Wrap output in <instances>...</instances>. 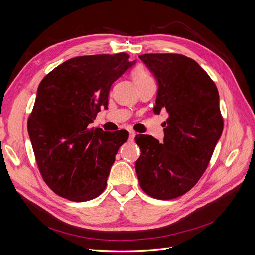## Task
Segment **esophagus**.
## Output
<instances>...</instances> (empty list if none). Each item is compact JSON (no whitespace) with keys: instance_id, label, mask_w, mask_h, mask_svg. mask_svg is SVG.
<instances>
[{"instance_id":"1","label":"esophagus","mask_w":255,"mask_h":255,"mask_svg":"<svg viewBox=\"0 0 255 255\" xmlns=\"http://www.w3.org/2000/svg\"><path fill=\"white\" fill-rule=\"evenodd\" d=\"M135 136H136V133L133 132V130H129V139L133 140L134 138H135Z\"/></svg>"}]
</instances>
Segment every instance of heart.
<instances>
[{
	"label": "heart",
	"instance_id": "b5f03b06",
	"mask_svg": "<svg viewBox=\"0 0 255 255\" xmlns=\"http://www.w3.org/2000/svg\"><path fill=\"white\" fill-rule=\"evenodd\" d=\"M130 74H132V78L138 88L142 87L145 84L153 82L152 76L150 75L148 70H146V69L141 65L136 66L132 70V72H130Z\"/></svg>",
	"mask_w": 255,
	"mask_h": 255
}]
</instances>
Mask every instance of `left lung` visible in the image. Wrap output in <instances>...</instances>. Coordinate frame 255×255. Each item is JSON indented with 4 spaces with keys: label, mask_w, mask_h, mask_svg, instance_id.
Returning a JSON list of instances; mask_svg holds the SVG:
<instances>
[{
    "label": "left lung",
    "mask_w": 255,
    "mask_h": 255,
    "mask_svg": "<svg viewBox=\"0 0 255 255\" xmlns=\"http://www.w3.org/2000/svg\"><path fill=\"white\" fill-rule=\"evenodd\" d=\"M139 58L155 75L154 113H168L164 143L137 135L141 154L135 168L141 189L152 198L171 200L189 191L210 164L223 129L219 94L196 60L182 54H143Z\"/></svg>",
    "instance_id": "left-lung-1"
}]
</instances>
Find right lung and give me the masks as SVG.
I'll use <instances>...</instances> for the list:
<instances>
[{
  "mask_svg": "<svg viewBox=\"0 0 255 255\" xmlns=\"http://www.w3.org/2000/svg\"><path fill=\"white\" fill-rule=\"evenodd\" d=\"M125 52L78 56L44 76L27 120L38 169L56 195L89 201L106 187L107 176L127 130L89 128L107 109L112 84L133 63Z\"/></svg>",
  "mask_w": 255,
  "mask_h": 255,
  "instance_id": "obj_1",
  "label": "right lung"
}]
</instances>
